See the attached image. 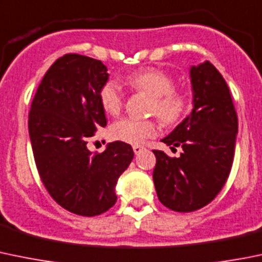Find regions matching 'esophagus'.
Instances as JSON below:
<instances>
[{"label":"esophagus","instance_id":"1","mask_svg":"<svg viewBox=\"0 0 262 262\" xmlns=\"http://www.w3.org/2000/svg\"><path fill=\"white\" fill-rule=\"evenodd\" d=\"M143 149H144L143 146H138V144L133 146V151H134V154H136V155H139L141 152H143Z\"/></svg>","mask_w":262,"mask_h":262}]
</instances>
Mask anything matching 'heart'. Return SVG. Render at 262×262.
<instances>
[{"label":"heart","instance_id":"b5f03b06","mask_svg":"<svg viewBox=\"0 0 262 262\" xmlns=\"http://www.w3.org/2000/svg\"><path fill=\"white\" fill-rule=\"evenodd\" d=\"M128 83L136 90L143 91L154 97L151 113L156 114L165 124H175L185 115L189 105L188 96L174 90V79L167 73L149 68L129 77ZM101 106L108 115H118L123 108L124 96L120 84L110 79L105 82L98 92ZM159 125L154 120H137L123 118L111 124L108 129L111 139L129 144H141L155 137Z\"/></svg>","mask_w":262,"mask_h":262}]
</instances>
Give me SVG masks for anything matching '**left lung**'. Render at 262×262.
<instances>
[{
	"label": "left lung",
	"instance_id": "1",
	"mask_svg": "<svg viewBox=\"0 0 262 262\" xmlns=\"http://www.w3.org/2000/svg\"><path fill=\"white\" fill-rule=\"evenodd\" d=\"M192 113L161 139L179 157L154 149V183L160 202L178 212L202 209L222 190L234 157L238 118L229 88L209 61L190 68Z\"/></svg>",
	"mask_w": 262,
	"mask_h": 262
}]
</instances>
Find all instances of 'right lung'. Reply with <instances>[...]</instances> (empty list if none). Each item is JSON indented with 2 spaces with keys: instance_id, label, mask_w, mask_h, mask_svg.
<instances>
[{
  "instance_id": "right-lung-1",
  "label": "right lung",
  "mask_w": 262,
  "mask_h": 262,
  "mask_svg": "<svg viewBox=\"0 0 262 262\" xmlns=\"http://www.w3.org/2000/svg\"><path fill=\"white\" fill-rule=\"evenodd\" d=\"M108 80L100 60L68 53L43 77L29 113V137L38 172L53 200L68 211L96 216L115 205V185L134 156L130 144L111 142L102 154L88 138L106 126L98 92Z\"/></svg>"
}]
</instances>
